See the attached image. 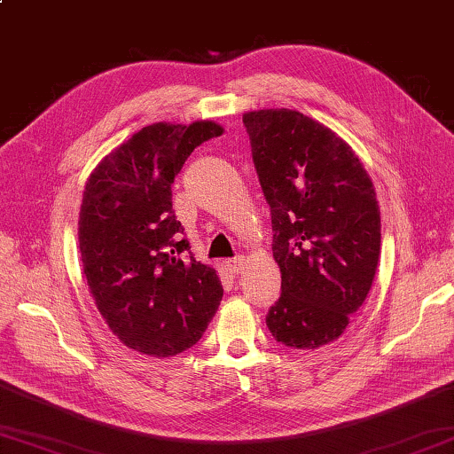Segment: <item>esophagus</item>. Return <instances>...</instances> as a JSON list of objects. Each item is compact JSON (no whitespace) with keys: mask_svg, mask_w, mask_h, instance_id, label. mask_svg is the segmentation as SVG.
I'll return each mask as SVG.
<instances>
[{"mask_svg":"<svg viewBox=\"0 0 454 454\" xmlns=\"http://www.w3.org/2000/svg\"><path fill=\"white\" fill-rule=\"evenodd\" d=\"M244 265H246V259L244 257H234V259H230V262L226 263V267L230 269V273H234V275L242 273L244 271Z\"/></svg>","mask_w":454,"mask_h":454,"instance_id":"34e87169","label":"esophagus"}]
</instances>
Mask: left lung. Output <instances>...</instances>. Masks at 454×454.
Wrapping results in <instances>:
<instances>
[{
    "instance_id": "8db88e82",
    "label": "left lung",
    "mask_w": 454,
    "mask_h": 454,
    "mask_svg": "<svg viewBox=\"0 0 454 454\" xmlns=\"http://www.w3.org/2000/svg\"><path fill=\"white\" fill-rule=\"evenodd\" d=\"M244 127L283 278L265 322L286 347L317 349L345 332L372 286L380 255L372 181L349 144L302 113L252 111Z\"/></svg>"
}]
</instances>
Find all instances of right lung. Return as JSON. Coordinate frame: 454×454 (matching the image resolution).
<instances>
[{
    "mask_svg": "<svg viewBox=\"0 0 454 454\" xmlns=\"http://www.w3.org/2000/svg\"><path fill=\"white\" fill-rule=\"evenodd\" d=\"M222 130L212 121L156 122L105 156L85 183L78 238L111 332L142 355L189 349L216 314L220 278L189 252L171 207V183L191 152Z\"/></svg>",
    "mask_w": 454,
    "mask_h": 454,
    "instance_id": "right-lung-1",
    "label": "right lung"
}]
</instances>
